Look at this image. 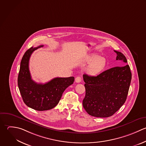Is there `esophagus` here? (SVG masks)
I'll return each instance as SVG.
<instances>
[{
    "mask_svg": "<svg viewBox=\"0 0 146 146\" xmlns=\"http://www.w3.org/2000/svg\"><path fill=\"white\" fill-rule=\"evenodd\" d=\"M81 80H82V79L80 77H77L75 79V81L77 83H80V82H81Z\"/></svg>",
    "mask_w": 146,
    "mask_h": 146,
    "instance_id": "1",
    "label": "esophagus"
}]
</instances>
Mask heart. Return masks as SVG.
<instances>
[{"mask_svg": "<svg viewBox=\"0 0 146 146\" xmlns=\"http://www.w3.org/2000/svg\"><path fill=\"white\" fill-rule=\"evenodd\" d=\"M87 62L90 63L86 68V73L88 75L96 77L101 74L106 69L108 64L105 57L98 54H93L86 59Z\"/></svg>", "mask_w": 146, "mask_h": 146, "instance_id": "b5f03b06", "label": "heart"}]
</instances>
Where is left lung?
Returning a JSON list of instances; mask_svg holds the SVG:
<instances>
[{
  "mask_svg": "<svg viewBox=\"0 0 146 146\" xmlns=\"http://www.w3.org/2000/svg\"><path fill=\"white\" fill-rule=\"evenodd\" d=\"M117 53V60L123 62V66H116L92 77L83 75L85 82V97L83 107L90 115L106 118L113 115L125 104L128 94L131 72L126 57L120 52Z\"/></svg>",
  "mask_w": 146,
  "mask_h": 146,
  "instance_id": "left-lung-1",
  "label": "left lung"
}]
</instances>
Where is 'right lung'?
Here are the masks:
<instances>
[{
  "label": "right lung",
  "instance_id": "right-lung-1",
  "mask_svg": "<svg viewBox=\"0 0 146 146\" xmlns=\"http://www.w3.org/2000/svg\"><path fill=\"white\" fill-rule=\"evenodd\" d=\"M43 46L31 47L22 57L17 78L18 87L25 104L34 110L44 111L53 109L59 102L63 92L73 84L74 77H57L44 84L32 80L29 70V61L32 53Z\"/></svg>",
  "mask_w": 146,
  "mask_h": 146
}]
</instances>
